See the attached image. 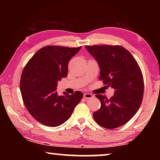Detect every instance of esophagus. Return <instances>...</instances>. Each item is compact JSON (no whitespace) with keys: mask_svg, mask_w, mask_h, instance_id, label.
Masks as SVG:
<instances>
[{"mask_svg":"<svg viewBox=\"0 0 160 160\" xmlns=\"http://www.w3.org/2000/svg\"><path fill=\"white\" fill-rule=\"evenodd\" d=\"M84 97H85V99H91L92 97V94L90 93H85L84 94Z\"/></svg>","mask_w":160,"mask_h":160,"instance_id":"obj_1","label":"esophagus"}]
</instances>
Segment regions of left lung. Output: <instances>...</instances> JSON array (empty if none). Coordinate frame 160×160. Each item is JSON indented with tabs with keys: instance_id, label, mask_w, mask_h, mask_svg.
Instances as JSON below:
<instances>
[{
	"instance_id": "1",
	"label": "left lung",
	"mask_w": 160,
	"mask_h": 160,
	"mask_svg": "<svg viewBox=\"0 0 160 160\" xmlns=\"http://www.w3.org/2000/svg\"><path fill=\"white\" fill-rule=\"evenodd\" d=\"M100 68V80L114 89L110 99L96 94L101 107L93 113L99 126L113 129L126 124L141 105L144 94L143 76L132 54L121 46H85Z\"/></svg>"
}]
</instances>
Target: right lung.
<instances>
[{
	"label": "right lung",
	"mask_w": 160,
	"mask_h": 160,
	"mask_svg": "<svg viewBox=\"0 0 160 160\" xmlns=\"http://www.w3.org/2000/svg\"><path fill=\"white\" fill-rule=\"evenodd\" d=\"M80 48L47 46L37 51L24 68L20 83L23 102L43 125L56 127L66 122L83 97L80 91L71 95H58L56 92L58 81L67 76L70 58Z\"/></svg>",
	"instance_id": "1"
}]
</instances>
